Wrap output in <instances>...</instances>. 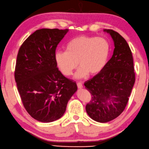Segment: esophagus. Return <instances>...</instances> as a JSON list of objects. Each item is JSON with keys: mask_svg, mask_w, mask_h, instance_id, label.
Returning a JSON list of instances; mask_svg holds the SVG:
<instances>
[{"mask_svg": "<svg viewBox=\"0 0 149 149\" xmlns=\"http://www.w3.org/2000/svg\"><path fill=\"white\" fill-rule=\"evenodd\" d=\"M77 88H78L79 89H81L83 88V85H82V84H81V82H77Z\"/></svg>", "mask_w": 149, "mask_h": 149, "instance_id": "1", "label": "esophagus"}]
</instances>
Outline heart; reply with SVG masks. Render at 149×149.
<instances>
[{"label": "heart", "instance_id": "b5f03b06", "mask_svg": "<svg viewBox=\"0 0 149 149\" xmlns=\"http://www.w3.org/2000/svg\"><path fill=\"white\" fill-rule=\"evenodd\" d=\"M110 45L106 39L100 37L79 36L67 44L65 52L58 51L54 60L58 70L65 76H70L80 66L75 77L84 78L90 74L95 75L101 72L107 63Z\"/></svg>", "mask_w": 149, "mask_h": 149}]
</instances>
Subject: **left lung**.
Here are the masks:
<instances>
[{
	"mask_svg": "<svg viewBox=\"0 0 149 149\" xmlns=\"http://www.w3.org/2000/svg\"><path fill=\"white\" fill-rule=\"evenodd\" d=\"M104 31L113 40V54L101 72L84 83L92 96L86 111L92 119L100 123L111 121L123 111L135 82L133 56L128 44L116 31Z\"/></svg>",
	"mask_w": 149,
	"mask_h": 149,
	"instance_id": "1",
	"label": "left lung"
}]
</instances>
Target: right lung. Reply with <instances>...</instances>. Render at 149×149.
Returning <instances> with one entry per match:
<instances>
[{"label":"right lung","mask_w":149,"mask_h":149,"mask_svg":"<svg viewBox=\"0 0 149 149\" xmlns=\"http://www.w3.org/2000/svg\"><path fill=\"white\" fill-rule=\"evenodd\" d=\"M68 29H40L32 33L19 49L15 79L22 103L33 119L51 122L65 112L76 83L63 75L55 63L58 44Z\"/></svg>","instance_id":"right-lung-1"}]
</instances>
